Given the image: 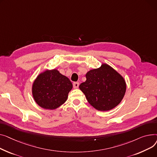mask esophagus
Segmentation results:
<instances>
[{
    "instance_id": "34e87169",
    "label": "esophagus",
    "mask_w": 157,
    "mask_h": 157,
    "mask_svg": "<svg viewBox=\"0 0 157 157\" xmlns=\"http://www.w3.org/2000/svg\"><path fill=\"white\" fill-rule=\"evenodd\" d=\"M73 87H74L75 89L78 88V86H79V83H78V82H73Z\"/></svg>"
}]
</instances>
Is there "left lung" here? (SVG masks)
<instances>
[{
    "instance_id": "1",
    "label": "left lung",
    "mask_w": 157,
    "mask_h": 157,
    "mask_svg": "<svg viewBox=\"0 0 157 157\" xmlns=\"http://www.w3.org/2000/svg\"><path fill=\"white\" fill-rule=\"evenodd\" d=\"M86 80L79 86L88 102L99 111H108L122 100L126 90L124 78L113 68L103 64L86 73Z\"/></svg>"
}]
</instances>
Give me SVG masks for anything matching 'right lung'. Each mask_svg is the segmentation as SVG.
Segmentation results:
<instances>
[{
	"label": "right lung",
	"instance_id": "right-lung-1",
	"mask_svg": "<svg viewBox=\"0 0 157 157\" xmlns=\"http://www.w3.org/2000/svg\"><path fill=\"white\" fill-rule=\"evenodd\" d=\"M72 87L69 78L57 70H46L34 81L32 94L35 102L40 107L54 109L65 102Z\"/></svg>",
	"mask_w": 157,
	"mask_h": 157
}]
</instances>
